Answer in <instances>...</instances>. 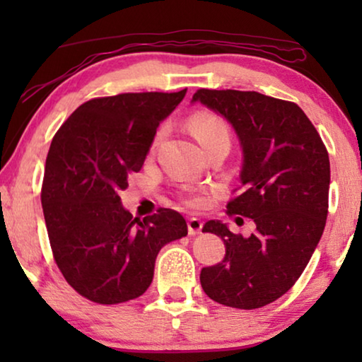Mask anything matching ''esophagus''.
<instances>
[{
  "instance_id": "esophagus-1",
  "label": "esophagus",
  "mask_w": 362,
  "mask_h": 362,
  "mask_svg": "<svg viewBox=\"0 0 362 362\" xmlns=\"http://www.w3.org/2000/svg\"><path fill=\"white\" fill-rule=\"evenodd\" d=\"M201 229H202L201 219H197V217H191V219H187V232H189V235L199 234Z\"/></svg>"
}]
</instances>
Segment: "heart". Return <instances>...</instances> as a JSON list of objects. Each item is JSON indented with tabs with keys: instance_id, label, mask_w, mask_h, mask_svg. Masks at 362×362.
I'll use <instances>...</instances> for the list:
<instances>
[{
	"instance_id": "heart-1",
	"label": "heart",
	"mask_w": 362,
	"mask_h": 362,
	"mask_svg": "<svg viewBox=\"0 0 362 362\" xmlns=\"http://www.w3.org/2000/svg\"><path fill=\"white\" fill-rule=\"evenodd\" d=\"M189 128L196 140L201 143L202 148H209L216 143H229L230 141V132L227 123L222 118L211 115V113H196L191 117ZM163 136V130L156 133L153 145H158ZM185 202L189 206H199L201 199L194 194H186Z\"/></svg>"
}]
</instances>
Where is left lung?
Listing matches in <instances>:
<instances>
[{
  "label": "left lung",
  "mask_w": 362,
  "mask_h": 362,
  "mask_svg": "<svg viewBox=\"0 0 362 362\" xmlns=\"http://www.w3.org/2000/svg\"><path fill=\"white\" fill-rule=\"evenodd\" d=\"M192 102L219 112L239 135L242 185L227 202V214L255 222L249 237L234 234L221 221L206 222L202 232L219 235L226 255L201 270L202 290L230 308H262L295 285L323 235L328 150L293 102L230 88H199Z\"/></svg>",
  "instance_id": "left-lung-1"
}]
</instances>
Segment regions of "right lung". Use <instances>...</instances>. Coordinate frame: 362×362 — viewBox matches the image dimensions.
Instances as JSON below:
<instances>
[{
    "instance_id": "add662e5",
    "label": "right lung",
    "mask_w": 362,
    "mask_h": 362,
    "mask_svg": "<svg viewBox=\"0 0 362 362\" xmlns=\"http://www.w3.org/2000/svg\"><path fill=\"white\" fill-rule=\"evenodd\" d=\"M186 95L136 92L82 103L52 138L41 202L54 260L83 298L125 303L146 291L158 252L187 234L180 212L133 217L120 204L156 128Z\"/></svg>"
}]
</instances>
